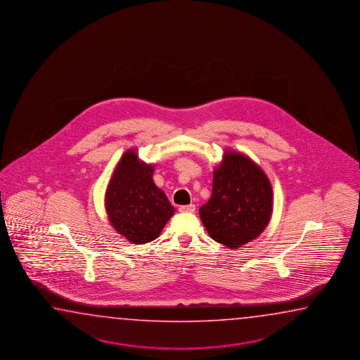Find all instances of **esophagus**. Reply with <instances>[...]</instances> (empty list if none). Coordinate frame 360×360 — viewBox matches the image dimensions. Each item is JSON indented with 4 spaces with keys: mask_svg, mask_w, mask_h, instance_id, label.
I'll return each instance as SVG.
<instances>
[{
    "mask_svg": "<svg viewBox=\"0 0 360 360\" xmlns=\"http://www.w3.org/2000/svg\"><path fill=\"white\" fill-rule=\"evenodd\" d=\"M179 211H180V212H194V211H195V205H180V207H179Z\"/></svg>",
    "mask_w": 360,
    "mask_h": 360,
    "instance_id": "1",
    "label": "esophagus"
}]
</instances>
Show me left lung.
<instances>
[{
    "mask_svg": "<svg viewBox=\"0 0 360 360\" xmlns=\"http://www.w3.org/2000/svg\"><path fill=\"white\" fill-rule=\"evenodd\" d=\"M212 239L239 248L267 227L272 214V188L258 165L245 155L227 150L213 171L212 197L199 210Z\"/></svg>",
    "mask_w": 360,
    "mask_h": 360,
    "instance_id": "left-lung-1",
    "label": "left lung"
}]
</instances>
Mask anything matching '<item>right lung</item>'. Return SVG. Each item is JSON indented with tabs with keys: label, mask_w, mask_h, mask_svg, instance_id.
I'll use <instances>...</instances> for the list:
<instances>
[{
	"label": "right lung",
	"mask_w": 360,
	"mask_h": 360,
	"mask_svg": "<svg viewBox=\"0 0 360 360\" xmlns=\"http://www.w3.org/2000/svg\"><path fill=\"white\" fill-rule=\"evenodd\" d=\"M153 166L139 161L130 149L122 155L107 188L105 205L111 225L133 244L157 239L175 211L153 183Z\"/></svg>",
	"instance_id": "obj_1"
}]
</instances>
